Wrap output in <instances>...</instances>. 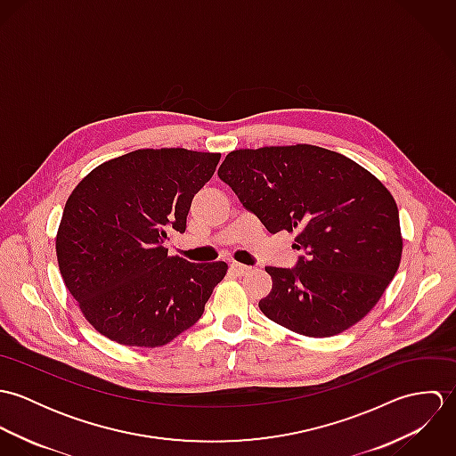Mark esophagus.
I'll return each mask as SVG.
<instances>
[{"instance_id":"obj_1","label":"esophagus","mask_w":456,"mask_h":456,"mask_svg":"<svg viewBox=\"0 0 456 456\" xmlns=\"http://www.w3.org/2000/svg\"><path fill=\"white\" fill-rule=\"evenodd\" d=\"M230 268L237 273V275H246V273H249L253 268L251 266H248V265H242V263H230Z\"/></svg>"}]
</instances>
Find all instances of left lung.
<instances>
[{
	"label": "left lung",
	"instance_id": "8db88e82",
	"mask_svg": "<svg viewBox=\"0 0 456 456\" xmlns=\"http://www.w3.org/2000/svg\"><path fill=\"white\" fill-rule=\"evenodd\" d=\"M270 233L297 232L291 268L265 266L261 313L291 331L331 337L381 298L402 256L390 191L349 158L316 145L239 149L217 170Z\"/></svg>",
	"mask_w": 456,
	"mask_h": 456
}]
</instances>
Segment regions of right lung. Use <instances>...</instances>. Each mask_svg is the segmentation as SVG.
Wrapping results in <instances>:
<instances>
[{
  "label": "right lung",
  "mask_w": 456,
  "mask_h": 456,
  "mask_svg": "<svg viewBox=\"0 0 456 456\" xmlns=\"http://www.w3.org/2000/svg\"><path fill=\"white\" fill-rule=\"evenodd\" d=\"M221 154L138 149L94 168L66 201L56 253L86 320L123 346L158 347L195 325L228 265L168 256Z\"/></svg>",
  "instance_id": "obj_1"
}]
</instances>
